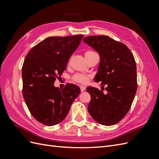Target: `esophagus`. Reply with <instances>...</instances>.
Listing matches in <instances>:
<instances>
[{"label":"esophagus","mask_w":159,"mask_h":159,"mask_svg":"<svg viewBox=\"0 0 159 159\" xmlns=\"http://www.w3.org/2000/svg\"><path fill=\"white\" fill-rule=\"evenodd\" d=\"M80 89H81V92H83V91H84L85 90V86H81V87H80Z\"/></svg>","instance_id":"esophagus-1"}]
</instances>
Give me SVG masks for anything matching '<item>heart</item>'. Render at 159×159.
<instances>
[{
  "instance_id": "b5f03b06",
  "label": "heart",
  "mask_w": 159,
  "mask_h": 159,
  "mask_svg": "<svg viewBox=\"0 0 159 159\" xmlns=\"http://www.w3.org/2000/svg\"><path fill=\"white\" fill-rule=\"evenodd\" d=\"M92 53H94L93 52H91V51H87L85 53V56H88L89 54H92ZM74 79L75 80H76L77 81H78V82H80V83H82V84H85L88 81V78L87 76H85L84 75H82V74H78L76 75L75 77H74Z\"/></svg>"
}]
</instances>
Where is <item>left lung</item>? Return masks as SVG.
<instances>
[{
  "label": "left lung",
  "mask_w": 159,
  "mask_h": 159,
  "mask_svg": "<svg viewBox=\"0 0 159 159\" xmlns=\"http://www.w3.org/2000/svg\"><path fill=\"white\" fill-rule=\"evenodd\" d=\"M84 42L99 53L100 62L94 81L107 85L106 94L93 87L87 88L91 95L88 111L103 125H113L125 116L135 95L137 66L127 46L107 36H90Z\"/></svg>",
  "instance_id": "left-lung-1"
}]
</instances>
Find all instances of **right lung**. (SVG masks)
<instances>
[{
    "label": "right lung",
    "mask_w": 159,
    "mask_h": 159,
    "mask_svg": "<svg viewBox=\"0 0 159 159\" xmlns=\"http://www.w3.org/2000/svg\"><path fill=\"white\" fill-rule=\"evenodd\" d=\"M83 37H48L26 56L22 69L23 97L32 116L45 125L53 126L63 121L80 93L76 85L68 84L61 89L54 84L66 70Z\"/></svg>",
    "instance_id": "add662e5"
}]
</instances>
